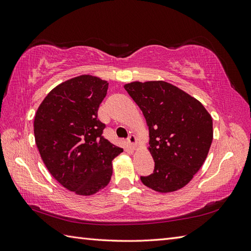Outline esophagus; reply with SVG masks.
<instances>
[{
    "label": "esophagus",
    "instance_id": "1",
    "mask_svg": "<svg viewBox=\"0 0 251 251\" xmlns=\"http://www.w3.org/2000/svg\"><path fill=\"white\" fill-rule=\"evenodd\" d=\"M127 141H128L129 146L132 148V150H136L137 148V145H138V140H137V137L135 135H130L128 137V139H127Z\"/></svg>",
    "mask_w": 251,
    "mask_h": 251
}]
</instances>
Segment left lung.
<instances>
[{
    "label": "left lung",
    "instance_id": "1",
    "mask_svg": "<svg viewBox=\"0 0 251 251\" xmlns=\"http://www.w3.org/2000/svg\"><path fill=\"white\" fill-rule=\"evenodd\" d=\"M149 127L154 172L142 183L159 193L178 191L204 164L214 137L212 119L199 100L164 81L124 85Z\"/></svg>",
    "mask_w": 251,
    "mask_h": 251
}]
</instances>
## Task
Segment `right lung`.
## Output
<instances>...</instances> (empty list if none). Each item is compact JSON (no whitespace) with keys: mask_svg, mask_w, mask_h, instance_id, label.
<instances>
[{"mask_svg":"<svg viewBox=\"0 0 251 251\" xmlns=\"http://www.w3.org/2000/svg\"><path fill=\"white\" fill-rule=\"evenodd\" d=\"M109 83L83 74L52 88L34 117V137L46 168L62 186L89 196L109 184L112 161L123 152L102 137L97 119Z\"/></svg>","mask_w":251,"mask_h":251,"instance_id":"right-lung-1","label":"right lung"}]
</instances>
